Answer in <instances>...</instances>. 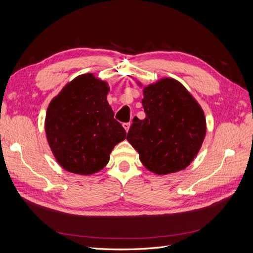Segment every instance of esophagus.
Returning a JSON list of instances; mask_svg holds the SVG:
<instances>
[{
    "mask_svg": "<svg viewBox=\"0 0 253 253\" xmlns=\"http://www.w3.org/2000/svg\"><path fill=\"white\" fill-rule=\"evenodd\" d=\"M129 126H131V125H129V122H126V124H124V125H122V126H124V127H125V129H126V132L128 131V128H129Z\"/></svg>",
    "mask_w": 253,
    "mask_h": 253,
    "instance_id": "1",
    "label": "esophagus"
}]
</instances>
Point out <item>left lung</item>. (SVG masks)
<instances>
[{"mask_svg": "<svg viewBox=\"0 0 253 253\" xmlns=\"http://www.w3.org/2000/svg\"><path fill=\"white\" fill-rule=\"evenodd\" d=\"M141 86V83H138ZM145 118L133 119L126 140L157 175L181 171L193 162L206 136L203 109L180 82L163 78L143 87Z\"/></svg>", "mask_w": 253, "mask_h": 253, "instance_id": "1", "label": "left lung"}]
</instances>
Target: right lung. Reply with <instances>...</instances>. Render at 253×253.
<instances>
[{
  "instance_id": "obj_1",
  "label": "right lung",
  "mask_w": 253,
  "mask_h": 253,
  "mask_svg": "<svg viewBox=\"0 0 253 253\" xmlns=\"http://www.w3.org/2000/svg\"><path fill=\"white\" fill-rule=\"evenodd\" d=\"M108 83L93 74L78 76L50 101L45 132L58 164L64 170L91 175L106 166L126 129L114 119L106 96Z\"/></svg>"
}]
</instances>
